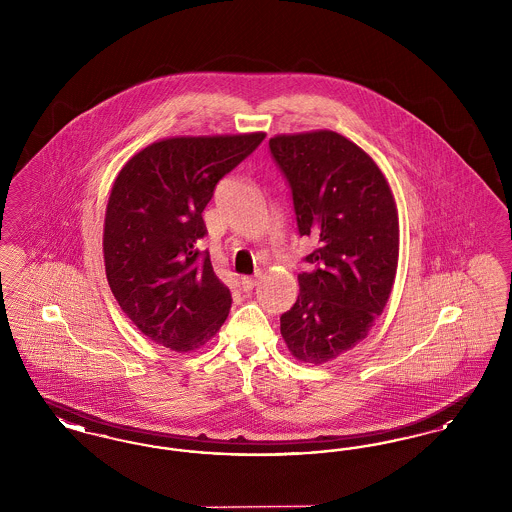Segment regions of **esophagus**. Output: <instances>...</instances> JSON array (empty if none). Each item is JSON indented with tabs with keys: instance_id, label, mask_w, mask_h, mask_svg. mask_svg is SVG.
Here are the masks:
<instances>
[{
	"instance_id": "1",
	"label": "esophagus",
	"mask_w": 512,
	"mask_h": 512,
	"mask_svg": "<svg viewBox=\"0 0 512 512\" xmlns=\"http://www.w3.org/2000/svg\"><path fill=\"white\" fill-rule=\"evenodd\" d=\"M257 284H259V280H257V278H253V276H244V278L240 280V286H242V290H244V292H251Z\"/></svg>"
}]
</instances>
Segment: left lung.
<instances>
[{
	"instance_id": "left-lung-1",
	"label": "left lung",
	"mask_w": 512,
	"mask_h": 512,
	"mask_svg": "<svg viewBox=\"0 0 512 512\" xmlns=\"http://www.w3.org/2000/svg\"><path fill=\"white\" fill-rule=\"evenodd\" d=\"M268 147L290 184L299 236L317 242L280 332L295 359L322 365L365 340L390 299L397 209L378 165L338 132L282 134Z\"/></svg>"
}]
</instances>
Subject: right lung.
<instances>
[{
    "instance_id": "add662e5",
    "label": "right lung",
    "mask_w": 512,
    "mask_h": 512,
    "mask_svg": "<svg viewBox=\"0 0 512 512\" xmlns=\"http://www.w3.org/2000/svg\"><path fill=\"white\" fill-rule=\"evenodd\" d=\"M184 136L155 142L119 172L105 213L103 257L111 292L149 340L186 353L211 340L232 295L211 265L203 209L222 176L265 140Z\"/></svg>"
}]
</instances>
